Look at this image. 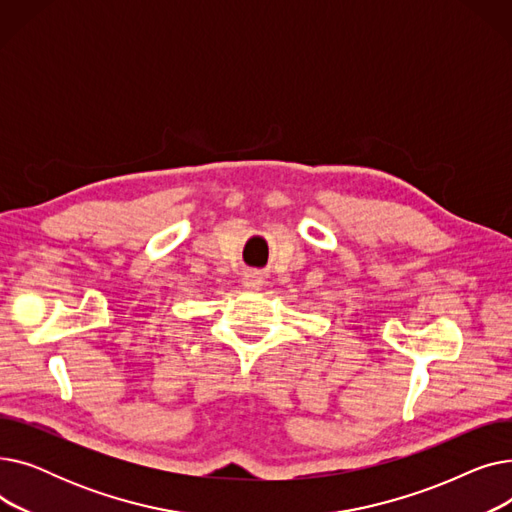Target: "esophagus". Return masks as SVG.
<instances>
[{"mask_svg":"<svg viewBox=\"0 0 512 512\" xmlns=\"http://www.w3.org/2000/svg\"><path fill=\"white\" fill-rule=\"evenodd\" d=\"M242 284H245V288L249 290H259L263 284V278L259 276V272H249L245 274V278H242Z\"/></svg>","mask_w":512,"mask_h":512,"instance_id":"obj_1","label":"esophagus"}]
</instances>
